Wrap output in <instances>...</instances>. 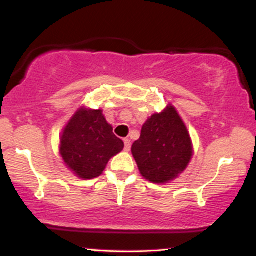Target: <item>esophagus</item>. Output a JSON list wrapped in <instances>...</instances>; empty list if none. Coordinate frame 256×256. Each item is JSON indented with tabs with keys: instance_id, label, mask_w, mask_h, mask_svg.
Here are the masks:
<instances>
[{
	"instance_id": "obj_1",
	"label": "esophagus",
	"mask_w": 256,
	"mask_h": 256,
	"mask_svg": "<svg viewBox=\"0 0 256 256\" xmlns=\"http://www.w3.org/2000/svg\"><path fill=\"white\" fill-rule=\"evenodd\" d=\"M124 149L125 152H128L131 149V140L128 138H125L124 140Z\"/></svg>"
}]
</instances>
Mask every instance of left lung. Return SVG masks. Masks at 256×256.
<instances>
[{
  "mask_svg": "<svg viewBox=\"0 0 256 256\" xmlns=\"http://www.w3.org/2000/svg\"><path fill=\"white\" fill-rule=\"evenodd\" d=\"M131 150L140 174L158 184L178 177L192 155L189 134L172 106L146 120Z\"/></svg>",
  "mask_w": 256,
  "mask_h": 256,
  "instance_id": "1",
  "label": "left lung"
}]
</instances>
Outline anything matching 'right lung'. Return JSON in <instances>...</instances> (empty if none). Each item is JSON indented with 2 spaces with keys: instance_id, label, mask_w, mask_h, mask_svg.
Returning <instances> with one entry per match:
<instances>
[{
  "instance_id": "right-lung-1",
  "label": "right lung",
  "mask_w": 256,
  "mask_h": 256,
  "mask_svg": "<svg viewBox=\"0 0 256 256\" xmlns=\"http://www.w3.org/2000/svg\"><path fill=\"white\" fill-rule=\"evenodd\" d=\"M124 148V142L113 134L102 110H80L64 128L60 152L64 164L79 178L98 177L110 158Z\"/></svg>"
}]
</instances>
